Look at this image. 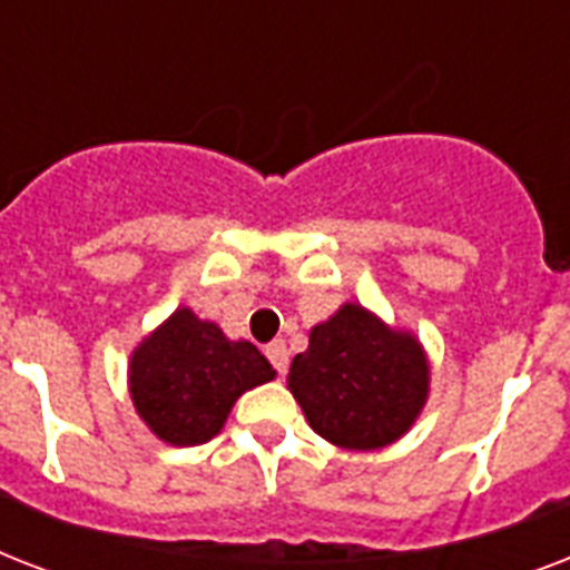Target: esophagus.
Returning <instances> with one entry per match:
<instances>
[{
	"instance_id": "34e87169",
	"label": "esophagus",
	"mask_w": 570,
	"mask_h": 570,
	"mask_svg": "<svg viewBox=\"0 0 570 570\" xmlns=\"http://www.w3.org/2000/svg\"><path fill=\"white\" fill-rule=\"evenodd\" d=\"M266 357L272 361V366H275L277 373H281V375L286 373V366H289V348H286L284 340H275V343H268Z\"/></svg>"
}]
</instances>
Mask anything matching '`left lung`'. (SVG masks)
Segmentation results:
<instances>
[{"label": "left lung", "instance_id": "obj_1", "mask_svg": "<svg viewBox=\"0 0 570 570\" xmlns=\"http://www.w3.org/2000/svg\"><path fill=\"white\" fill-rule=\"evenodd\" d=\"M286 387L313 432L343 450L373 452L411 432L429 402L432 366L416 334L346 302L313 325Z\"/></svg>", "mask_w": 570, "mask_h": 570}]
</instances>
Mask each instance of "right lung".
<instances>
[{
    "label": "right lung",
    "mask_w": 570,
    "mask_h": 570,
    "mask_svg": "<svg viewBox=\"0 0 570 570\" xmlns=\"http://www.w3.org/2000/svg\"><path fill=\"white\" fill-rule=\"evenodd\" d=\"M275 375L254 343L230 340L191 307H177L132 348L127 387L159 441L197 446L222 432L242 393Z\"/></svg>",
    "instance_id": "1"
}]
</instances>
